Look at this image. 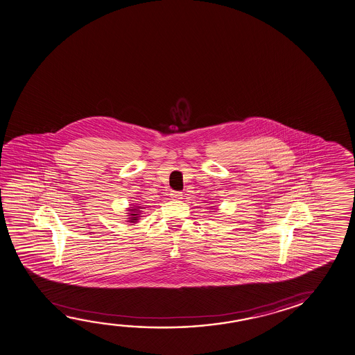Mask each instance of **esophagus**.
<instances>
[{"mask_svg":"<svg viewBox=\"0 0 355 355\" xmlns=\"http://www.w3.org/2000/svg\"><path fill=\"white\" fill-rule=\"evenodd\" d=\"M169 196H171L172 199H175V200H180V199L183 198V194H182L180 191H171V194H169Z\"/></svg>","mask_w":355,"mask_h":355,"instance_id":"34e87169","label":"esophagus"}]
</instances>
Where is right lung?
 <instances>
[{
  "label": "right lung",
  "instance_id": "1",
  "mask_svg": "<svg viewBox=\"0 0 355 355\" xmlns=\"http://www.w3.org/2000/svg\"><path fill=\"white\" fill-rule=\"evenodd\" d=\"M140 209H141L140 207H134L129 209V211H130V213H129L130 218H128L129 223H131V224H135V223H137V220H139V215H140L139 213L141 211Z\"/></svg>",
  "mask_w": 355,
  "mask_h": 355
}]
</instances>
